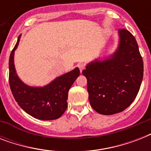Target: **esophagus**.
I'll return each mask as SVG.
<instances>
[{
    "mask_svg": "<svg viewBox=\"0 0 151 151\" xmlns=\"http://www.w3.org/2000/svg\"><path fill=\"white\" fill-rule=\"evenodd\" d=\"M85 64H83V63H79L78 64V68H79V70H80L81 71V73L82 72V70L85 69Z\"/></svg>",
    "mask_w": 151,
    "mask_h": 151,
    "instance_id": "34e87169",
    "label": "esophagus"
}]
</instances>
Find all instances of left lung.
Listing matches in <instances>:
<instances>
[{
  "instance_id": "1",
  "label": "left lung",
  "mask_w": 151,
  "mask_h": 151,
  "mask_svg": "<svg viewBox=\"0 0 151 151\" xmlns=\"http://www.w3.org/2000/svg\"><path fill=\"white\" fill-rule=\"evenodd\" d=\"M118 36L111 55L95 59L82 71L90 104L100 114H114L129 107L143 81V62L136 38L125 29H119Z\"/></svg>"
}]
</instances>
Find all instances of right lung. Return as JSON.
Instances as JSON below:
<instances>
[{
  "label": "right lung",
  "instance_id": "1",
  "mask_svg": "<svg viewBox=\"0 0 151 151\" xmlns=\"http://www.w3.org/2000/svg\"><path fill=\"white\" fill-rule=\"evenodd\" d=\"M20 37L9 58V85L13 96L20 107L32 117L43 121L58 119L66 111L69 90L78 78L80 70L76 67L43 87L26 85L17 75L14 64V55Z\"/></svg>",
  "mask_w": 151,
  "mask_h": 151
}]
</instances>
